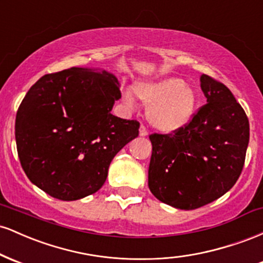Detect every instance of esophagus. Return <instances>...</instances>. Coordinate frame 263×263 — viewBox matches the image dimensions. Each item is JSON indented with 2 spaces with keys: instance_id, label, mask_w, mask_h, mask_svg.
I'll list each match as a JSON object with an SVG mask.
<instances>
[{
  "instance_id": "34e87169",
  "label": "esophagus",
  "mask_w": 263,
  "mask_h": 263,
  "mask_svg": "<svg viewBox=\"0 0 263 263\" xmlns=\"http://www.w3.org/2000/svg\"><path fill=\"white\" fill-rule=\"evenodd\" d=\"M148 135V132H147V128L144 127L143 125H141V127H140V136L141 137H144V136H147Z\"/></svg>"
}]
</instances>
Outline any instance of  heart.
I'll return each instance as SVG.
<instances>
[{
    "label": "heart",
    "instance_id": "1",
    "mask_svg": "<svg viewBox=\"0 0 263 263\" xmlns=\"http://www.w3.org/2000/svg\"><path fill=\"white\" fill-rule=\"evenodd\" d=\"M134 92L143 104L148 105L147 120L153 128L162 134L180 131L197 114L198 92L180 78L138 81L135 84ZM123 99L128 105L135 104L131 91H126Z\"/></svg>",
    "mask_w": 263,
    "mask_h": 263
}]
</instances>
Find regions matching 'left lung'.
Masks as SVG:
<instances>
[{"instance_id":"8db88e82","label":"left lung","mask_w":263,"mask_h":263,"mask_svg":"<svg viewBox=\"0 0 263 263\" xmlns=\"http://www.w3.org/2000/svg\"><path fill=\"white\" fill-rule=\"evenodd\" d=\"M206 104L174 135L149 136L148 186L162 203L193 210L216 200L237 182L250 140L245 111L224 84L200 77Z\"/></svg>"}]
</instances>
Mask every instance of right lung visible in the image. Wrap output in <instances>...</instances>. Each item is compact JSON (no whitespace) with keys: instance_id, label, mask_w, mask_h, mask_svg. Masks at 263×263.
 Instances as JSON below:
<instances>
[{"instance_id":"1","label":"right lung","mask_w":263,"mask_h":263,"mask_svg":"<svg viewBox=\"0 0 263 263\" xmlns=\"http://www.w3.org/2000/svg\"><path fill=\"white\" fill-rule=\"evenodd\" d=\"M120 84L106 70L70 68L47 74L18 107L17 152L28 179L59 200L93 194L114 157L138 136L140 122L111 114Z\"/></svg>"}]
</instances>
